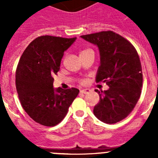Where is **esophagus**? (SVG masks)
Instances as JSON below:
<instances>
[{
	"mask_svg": "<svg viewBox=\"0 0 158 158\" xmlns=\"http://www.w3.org/2000/svg\"><path fill=\"white\" fill-rule=\"evenodd\" d=\"M89 92H90V89H82V90H81V93H83V94H87V93H89Z\"/></svg>",
	"mask_w": 158,
	"mask_h": 158,
	"instance_id": "esophagus-1",
	"label": "esophagus"
}]
</instances>
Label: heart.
I'll list each match as a JSON object with an SVG mask.
<instances>
[{
  "mask_svg": "<svg viewBox=\"0 0 158 158\" xmlns=\"http://www.w3.org/2000/svg\"><path fill=\"white\" fill-rule=\"evenodd\" d=\"M88 51V50H85V51H82V52H84V51ZM86 82H87V81H86L85 79H82V80L80 81V83L82 84V85H85V84Z\"/></svg>",
  "mask_w": 158,
  "mask_h": 158,
  "instance_id": "obj_1",
  "label": "heart"
}]
</instances>
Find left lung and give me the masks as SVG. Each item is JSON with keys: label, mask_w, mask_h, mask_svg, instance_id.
<instances>
[{"label": "left lung", "mask_w": 158, "mask_h": 158, "mask_svg": "<svg viewBox=\"0 0 158 158\" xmlns=\"http://www.w3.org/2000/svg\"><path fill=\"white\" fill-rule=\"evenodd\" d=\"M98 47L100 65L97 83L105 82L109 89L99 92L100 102L94 107L95 116L108 124L127 117L140 97L142 71L136 49L125 38L112 31L81 36Z\"/></svg>", "instance_id": "left-lung-1"}]
</instances>
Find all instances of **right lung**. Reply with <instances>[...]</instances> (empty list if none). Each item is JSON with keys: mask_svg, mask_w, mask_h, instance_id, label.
<instances>
[{"mask_svg": "<svg viewBox=\"0 0 158 158\" xmlns=\"http://www.w3.org/2000/svg\"><path fill=\"white\" fill-rule=\"evenodd\" d=\"M75 40L76 37L40 36L27 46L19 61L16 87L19 101L27 115L43 126L59 123L79 93L75 88H53V77L59 70L64 51Z\"/></svg>", "mask_w": 158, "mask_h": 158, "instance_id": "right-lung-1", "label": "right lung"}]
</instances>
